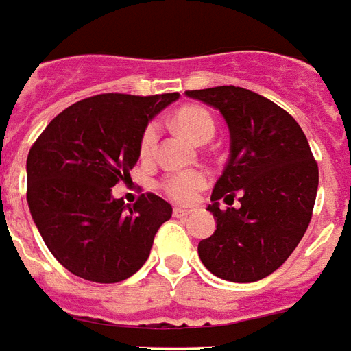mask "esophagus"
<instances>
[{
  "mask_svg": "<svg viewBox=\"0 0 351 351\" xmlns=\"http://www.w3.org/2000/svg\"><path fill=\"white\" fill-rule=\"evenodd\" d=\"M189 215H191V210L181 209V207H176V209H173V216H176V218H186Z\"/></svg>",
  "mask_w": 351,
  "mask_h": 351,
  "instance_id": "obj_1",
  "label": "esophagus"
}]
</instances>
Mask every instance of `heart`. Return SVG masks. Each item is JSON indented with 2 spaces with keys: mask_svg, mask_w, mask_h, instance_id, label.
Here are the masks:
<instances>
[{
  "mask_svg": "<svg viewBox=\"0 0 351 351\" xmlns=\"http://www.w3.org/2000/svg\"><path fill=\"white\" fill-rule=\"evenodd\" d=\"M173 128L179 133H183L186 138H191L197 146H204L215 136V120L205 109L199 107H183L172 116ZM159 144V125L147 123L141 136V155L144 159H149L155 154ZM207 173L199 170H185L168 176L160 183V189L165 194L178 204H191L199 191L207 186Z\"/></svg>",
  "mask_w": 351,
  "mask_h": 351,
  "instance_id": "obj_1",
  "label": "heart"
}]
</instances>
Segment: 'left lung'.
<instances>
[{
  "label": "left lung",
  "mask_w": 351,
  "mask_h": 351,
  "mask_svg": "<svg viewBox=\"0 0 351 351\" xmlns=\"http://www.w3.org/2000/svg\"><path fill=\"white\" fill-rule=\"evenodd\" d=\"M186 96L216 109L228 123L229 159L216 181L207 210L215 233L197 244V255L216 278L254 283L276 272L300 244L318 191V166L304 131L287 110L241 86L189 90ZM239 210L219 209V199Z\"/></svg>",
  "instance_id": "obj_1"
}]
</instances>
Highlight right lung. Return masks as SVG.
Here are the masks:
<instances>
[{"label": "right lung", "mask_w": 351, "mask_h": 351, "mask_svg": "<svg viewBox=\"0 0 351 351\" xmlns=\"http://www.w3.org/2000/svg\"><path fill=\"white\" fill-rule=\"evenodd\" d=\"M99 94L70 105L47 123L27 155V204L53 257L73 276L118 283L138 272L172 205L142 194L133 207L112 197L141 157L147 122L176 101Z\"/></svg>", "instance_id": "obj_1"}]
</instances>
